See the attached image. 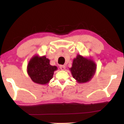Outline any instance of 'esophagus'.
<instances>
[{
  "label": "esophagus",
  "instance_id": "34e87169",
  "mask_svg": "<svg viewBox=\"0 0 124 124\" xmlns=\"http://www.w3.org/2000/svg\"><path fill=\"white\" fill-rule=\"evenodd\" d=\"M65 65H59V68L60 69V70H64L65 69Z\"/></svg>",
  "mask_w": 124,
  "mask_h": 124
}]
</instances>
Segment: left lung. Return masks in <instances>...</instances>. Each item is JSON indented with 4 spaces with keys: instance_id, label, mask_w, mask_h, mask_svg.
Wrapping results in <instances>:
<instances>
[{
    "instance_id": "8db88e82",
    "label": "left lung",
    "mask_w": 124,
    "mask_h": 124,
    "mask_svg": "<svg viewBox=\"0 0 124 124\" xmlns=\"http://www.w3.org/2000/svg\"><path fill=\"white\" fill-rule=\"evenodd\" d=\"M96 64L93 61L78 55L73 60L70 69L73 78L79 83L87 82L92 79L96 71Z\"/></svg>"
}]
</instances>
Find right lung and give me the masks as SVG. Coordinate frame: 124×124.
I'll return each instance as SVG.
<instances>
[{
	"label": "right lung",
	"mask_w": 124,
	"mask_h": 124,
	"mask_svg": "<svg viewBox=\"0 0 124 124\" xmlns=\"http://www.w3.org/2000/svg\"><path fill=\"white\" fill-rule=\"evenodd\" d=\"M57 69L55 66L50 65V60L46 57L34 56L28 65L27 72L34 82L45 85L52 79Z\"/></svg>",
	"instance_id": "1"
}]
</instances>
